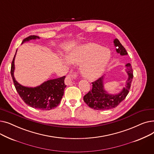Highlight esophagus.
<instances>
[{
    "mask_svg": "<svg viewBox=\"0 0 154 154\" xmlns=\"http://www.w3.org/2000/svg\"><path fill=\"white\" fill-rule=\"evenodd\" d=\"M77 75H75V74H69L66 78V80H65V84L67 85H72L73 84V80L74 79H75V77Z\"/></svg>",
    "mask_w": 154,
    "mask_h": 154,
    "instance_id": "esophagus-1",
    "label": "esophagus"
}]
</instances>
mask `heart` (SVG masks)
Returning <instances> with one entry per match:
<instances>
[{"label":"heart","instance_id":"b5f03b06","mask_svg":"<svg viewBox=\"0 0 154 154\" xmlns=\"http://www.w3.org/2000/svg\"><path fill=\"white\" fill-rule=\"evenodd\" d=\"M110 57V52L107 48L91 43L72 49L63 61L66 64L71 62L81 64L80 73L82 76L87 79L94 80L102 75L108 66Z\"/></svg>","mask_w":154,"mask_h":154}]
</instances>
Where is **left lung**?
Returning <instances> with one entry per match:
<instances>
[{"instance_id": "obj_1", "label": "left lung", "mask_w": 154, "mask_h": 154, "mask_svg": "<svg viewBox=\"0 0 154 154\" xmlns=\"http://www.w3.org/2000/svg\"><path fill=\"white\" fill-rule=\"evenodd\" d=\"M116 51L121 55H127V52L124 46L117 38L114 40ZM126 72L128 74L127 84L122 91L118 94L112 95L108 94L104 89L103 77H101L95 81L92 82V88L84 96V100L88 107L97 110H108L116 107L127 97L130 91L131 83L133 79V70L131 63L125 65Z\"/></svg>"}]
</instances>
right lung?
<instances>
[{
	"label": "right lung",
	"mask_w": 154,
	"mask_h": 154,
	"mask_svg": "<svg viewBox=\"0 0 154 154\" xmlns=\"http://www.w3.org/2000/svg\"><path fill=\"white\" fill-rule=\"evenodd\" d=\"M36 38H40L36 35H30L23 39L22 43ZM16 52L12 62L11 74L15 89L23 101L32 108L42 110H49L58 106L63 95L65 88L66 87L64 84L66 77L48 80L36 87H24L16 81L14 75Z\"/></svg>",
	"instance_id": "1"
}]
</instances>
